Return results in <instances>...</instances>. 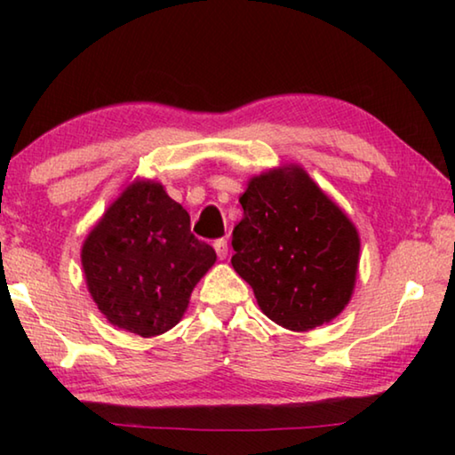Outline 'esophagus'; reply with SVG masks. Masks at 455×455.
Masks as SVG:
<instances>
[{"label": "esophagus", "instance_id": "1", "mask_svg": "<svg viewBox=\"0 0 455 455\" xmlns=\"http://www.w3.org/2000/svg\"><path fill=\"white\" fill-rule=\"evenodd\" d=\"M214 251H217V257L222 260V259H227V255H228V246H227V241L225 238H219V241H214Z\"/></svg>", "mask_w": 455, "mask_h": 455}]
</instances>
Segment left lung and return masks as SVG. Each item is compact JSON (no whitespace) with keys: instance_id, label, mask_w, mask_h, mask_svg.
I'll return each instance as SVG.
<instances>
[{"instance_id":"1","label":"left lung","mask_w":455,"mask_h":455,"mask_svg":"<svg viewBox=\"0 0 455 455\" xmlns=\"http://www.w3.org/2000/svg\"><path fill=\"white\" fill-rule=\"evenodd\" d=\"M238 203L244 214L233 230L230 263L267 317L291 331L335 319L355 284L353 222L299 166L251 179Z\"/></svg>"}]
</instances>
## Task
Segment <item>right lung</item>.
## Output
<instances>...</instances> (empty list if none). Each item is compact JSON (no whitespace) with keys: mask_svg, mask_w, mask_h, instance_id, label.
I'll list each match as a JSON object with an SVG mask.
<instances>
[{"mask_svg":"<svg viewBox=\"0 0 455 455\" xmlns=\"http://www.w3.org/2000/svg\"><path fill=\"white\" fill-rule=\"evenodd\" d=\"M217 252L190 233V217L158 182H134L82 246L98 309L120 329L154 337L182 319Z\"/></svg>","mask_w":455,"mask_h":455,"instance_id":"right-lung-1","label":"right lung"}]
</instances>
